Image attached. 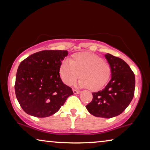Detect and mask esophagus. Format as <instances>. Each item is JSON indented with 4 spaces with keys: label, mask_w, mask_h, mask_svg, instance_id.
I'll use <instances>...</instances> for the list:
<instances>
[{
    "label": "esophagus",
    "mask_w": 150,
    "mask_h": 150,
    "mask_svg": "<svg viewBox=\"0 0 150 150\" xmlns=\"http://www.w3.org/2000/svg\"><path fill=\"white\" fill-rule=\"evenodd\" d=\"M73 93H74V94H79V93H81L80 91L77 90V89H73Z\"/></svg>",
    "instance_id": "34e87169"
}]
</instances>
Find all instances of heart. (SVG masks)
I'll list each match as a JSON object with an SVG mask.
<instances>
[{
  "mask_svg": "<svg viewBox=\"0 0 150 150\" xmlns=\"http://www.w3.org/2000/svg\"><path fill=\"white\" fill-rule=\"evenodd\" d=\"M111 66L99 55L89 52H78L73 54L70 62L61 63L59 73L63 82L72 85L81 77L79 85L91 91L102 88L108 83L111 75Z\"/></svg>",
  "mask_w": 150,
  "mask_h": 150,
  "instance_id": "1",
  "label": "heart"
}]
</instances>
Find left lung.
<instances>
[{
    "label": "left lung",
    "instance_id": "obj_1",
    "mask_svg": "<svg viewBox=\"0 0 150 150\" xmlns=\"http://www.w3.org/2000/svg\"><path fill=\"white\" fill-rule=\"evenodd\" d=\"M111 66L110 81L102 91L93 93V100L86 106L95 116L110 118L122 113L132 100L135 75L130 66L120 58L105 55Z\"/></svg>",
    "mask_w": 150,
    "mask_h": 150
}]
</instances>
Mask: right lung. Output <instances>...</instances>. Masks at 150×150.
I'll use <instances>...</instances> for the list:
<instances>
[{
  "instance_id": "1",
  "label": "right lung",
  "mask_w": 150,
  "mask_h": 150,
  "mask_svg": "<svg viewBox=\"0 0 150 150\" xmlns=\"http://www.w3.org/2000/svg\"><path fill=\"white\" fill-rule=\"evenodd\" d=\"M66 50H44L30 55L18 68L15 93L25 112L35 117L54 115L73 92L62 82L59 67Z\"/></svg>"
}]
</instances>
